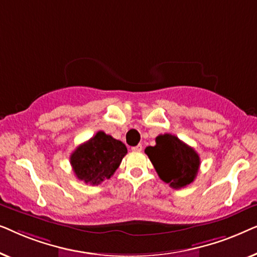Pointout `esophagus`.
Segmentation results:
<instances>
[{
    "mask_svg": "<svg viewBox=\"0 0 257 257\" xmlns=\"http://www.w3.org/2000/svg\"><path fill=\"white\" fill-rule=\"evenodd\" d=\"M132 151L133 152H140V151H143V145L142 144H139V145L132 147Z\"/></svg>",
    "mask_w": 257,
    "mask_h": 257,
    "instance_id": "34e87169",
    "label": "esophagus"
}]
</instances>
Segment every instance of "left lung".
Returning a JSON list of instances; mask_svg holds the SVG:
<instances>
[{"label":"left lung","instance_id":"left-lung-1","mask_svg":"<svg viewBox=\"0 0 257 257\" xmlns=\"http://www.w3.org/2000/svg\"><path fill=\"white\" fill-rule=\"evenodd\" d=\"M158 175L172 188L180 189L194 181L200 167V157L193 147L170 133L156 138V146L146 147Z\"/></svg>","mask_w":257,"mask_h":257}]
</instances>
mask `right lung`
I'll use <instances>...</instances> for the list:
<instances>
[{
    "label": "right lung",
    "mask_w": 257,
    "mask_h": 257,
    "mask_svg": "<svg viewBox=\"0 0 257 257\" xmlns=\"http://www.w3.org/2000/svg\"><path fill=\"white\" fill-rule=\"evenodd\" d=\"M126 153L127 149L120 140L99 131L73 151L70 163L79 180L99 185L114 174Z\"/></svg>",
    "instance_id": "right-lung-1"
}]
</instances>
